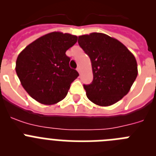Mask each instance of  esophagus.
Here are the masks:
<instances>
[{
	"instance_id": "34e87169",
	"label": "esophagus",
	"mask_w": 156,
	"mask_h": 156,
	"mask_svg": "<svg viewBox=\"0 0 156 156\" xmlns=\"http://www.w3.org/2000/svg\"><path fill=\"white\" fill-rule=\"evenodd\" d=\"M76 70H77V71H78V73H79L80 74V73H81V69H80V67H78V68L76 69Z\"/></svg>"
}]
</instances>
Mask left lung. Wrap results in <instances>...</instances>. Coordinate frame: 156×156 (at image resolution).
Segmentation results:
<instances>
[{"label":"left lung","instance_id":"left-lung-1","mask_svg":"<svg viewBox=\"0 0 156 156\" xmlns=\"http://www.w3.org/2000/svg\"><path fill=\"white\" fill-rule=\"evenodd\" d=\"M78 43L91 62L93 81L83 85L87 98L100 106L121 100L138 73L134 55L120 41L101 33L80 36Z\"/></svg>","mask_w":156,"mask_h":156}]
</instances>
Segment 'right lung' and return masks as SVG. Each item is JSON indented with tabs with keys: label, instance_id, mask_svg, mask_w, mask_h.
Instances as JSON below:
<instances>
[{
	"label": "right lung",
	"instance_id": "1",
	"mask_svg": "<svg viewBox=\"0 0 156 156\" xmlns=\"http://www.w3.org/2000/svg\"><path fill=\"white\" fill-rule=\"evenodd\" d=\"M77 37L62 32L44 35L27 46L16 60V71L30 97L44 105L56 104L66 98L79 73L69 67L66 51Z\"/></svg>",
	"mask_w": 156,
	"mask_h": 156
}]
</instances>
